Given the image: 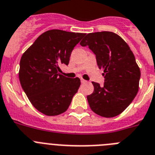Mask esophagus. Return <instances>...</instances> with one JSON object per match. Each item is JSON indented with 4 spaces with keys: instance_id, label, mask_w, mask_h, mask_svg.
I'll use <instances>...</instances> for the list:
<instances>
[{
    "instance_id": "1",
    "label": "esophagus",
    "mask_w": 155,
    "mask_h": 155,
    "mask_svg": "<svg viewBox=\"0 0 155 155\" xmlns=\"http://www.w3.org/2000/svg\"><path fill=\"white\" fill-rule=\"evenodd\" d=\"M80 80H81V83H87V81H86L85 79H83V78H81V79H80Z\"/></svg>"
}]
</instances>
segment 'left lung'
Here are the masks:
<instances>
[{
    "label": "left lung",
    "mask_w": 155,
    "mask_h": 155,
    "mask_svg": "<svg viewBox=\"0 0 155 155\" xmlns=\"http://www.w3.org/2000/svg\"><path fill=\"white\" fill-rule=\"evenodd\" d=\"M96 55L99 68L104 70V83L92 82L89 105L97 115L105 118L118 115L130 105L139 90L140 70L134 53L123 39L108 31L88 33L80 42Z\"/></svg>",
    "instance_id": "obj_1"
}]
</instances>
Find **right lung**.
<instances>
[{
	"label": "right lung",
	"instance_id": "add662e5",
	"mask_svg": "<svg viewBox=\"0 0 155 155\" xmlns=\"http://www.w3.org/2000/svg\"><path fill=\"white\" fill-rule=\"evenodd\" d=\"M86 33L61 29L46 31L23 53L18 72L20 83L36 109L48 116L68 108L80 86V79L59 74V66L68 65L74 47Z\"/></svg>",
	"mask_w": 155,
	"mask_h": 155
}]
</instances>
